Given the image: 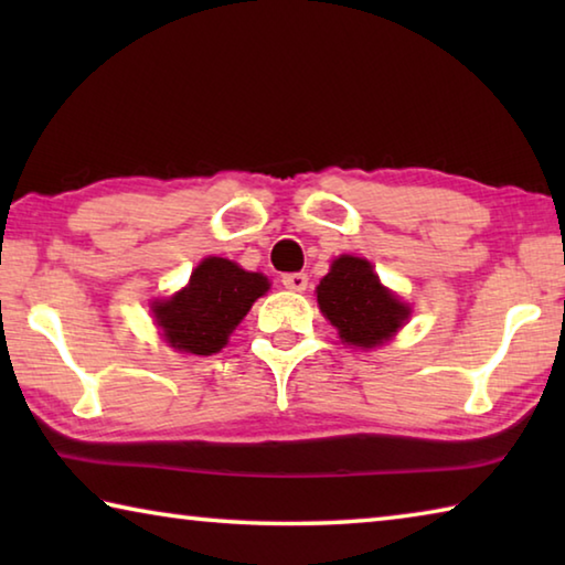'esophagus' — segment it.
Wrapping results in <instances>:
<instances>
[{
	"mask_svg": "<svg viewBox=\"0 0 565 565\" xmlns=\"http://www.w3.org/2000/svg\"><path fill=\"white\" fill-rule=\"evenodd\" d=\"M281 284H284L289 291H306V286H309V276L301 274V271L284 274V276H281Z\"/></svg>",
	"mask_w": 565,
	"mask_h": 565,
	"instance_id": "obj_1",
	"label": "esophagus"
}]
</instances>
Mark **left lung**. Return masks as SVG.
<instances>
[{
  "instance_id": "8db88e82",
  "label": "left lung",
  "mask_w": 565,
  "mask_h": 565,
  "mask_svg": "<svg viewBox=\"0 0 565 565\" xmlns=\"http://www.w3.org/2000/svg\"><path fill=\"white\" fill-rule=\"evenodd\" d=\"M319 309L339 329L343 343L374 349L408 319V306L384 289L366 259L339 256L317 289Z\"/></svg>"
}]
</instances>
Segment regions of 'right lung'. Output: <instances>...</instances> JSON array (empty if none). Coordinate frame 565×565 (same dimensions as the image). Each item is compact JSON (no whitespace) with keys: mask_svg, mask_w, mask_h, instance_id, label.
<instances>
[{"mask_svg":"<svg viewBox=\"0 0 565 565\" xmlns=\"http://www.w3.org/2000/svg\"><path fill=\"white\" fill-rule=\"evenodd\" d=\"M266 289V276L209 256L191 274L186 289L169 301L154 303V317L171 347L196 356H212L222 351L228 333Z\"/></svg>","mask_w":565,"mask_h":565,"instance_id":"obj_1","label":"right lung"}]
</instances>
